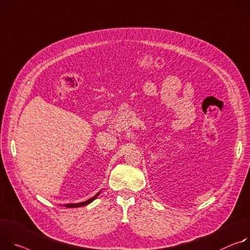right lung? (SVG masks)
<instances>
[{"instance_id":"1","label":"right lung","mask_w":250,"mask_h":250,"mask_svg":"<svg viewBox=\"0 0 250 250\" xmlns=\"http://www.w3.org/2000/svg\"><path fill=\"white\" fill-rule=\"evenodd\" d=\"M101 191H99L98 193H96V195L93 197V198H91L90 200H88V201H86V202H83V203H79V204H67V205H64V207H66V208H79V207H83V206H86V205H88V204H90L91 202H93L98 196H99V193H100Z\"/></svg>"}]
</instances>
